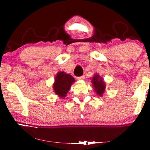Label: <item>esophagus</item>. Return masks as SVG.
<instances>
[{
  "instance_id": "34e87169",
  "label": "esophagus",
  "mask_w": 150,
  "mask_h": 150,
  "mask_svg": "<svg viewBox=\"0 0 150 150\" xmlns=\"http://www.w3.org/2000/svg\"><path fill=\"white\" fill-rule=\"evenodd\" d=\"M77 79L78 80H84L85 79V76H81V77H77Z\"/></svg>"
}]
</instances>
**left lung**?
<instances>
[{"mask_svg":"<svg viewBox=\"0 0 150 150\" xmlns=\"http://www.w3.org/2000/svg\"><path fill=\"white\" fill-rule=\"evenodd\" d=\"M91 82L93 83V87L96 93L98 96H102L106 88V85L103 78H101L98 74H95L93 77Z\"/></svg>","mask_w":150,"mask_h":150,"instance_id":"1","label":"left lung"}]
</instances>
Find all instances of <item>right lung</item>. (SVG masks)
Masks as SVG:
<instances>
[{
  "instance_id": "obj_1",
  "label": "right lung",
  "mask_w": 150,
  "mask_h": 150,
  "mask_svg": "<svg viewBox=\"0 0 150 150\" xmlns=\"http://www.w3.org/2000/svg\"><path fill=\"white\" fill-rule=\"evenodd\" d=\"M75 79L71 75L67 74L64 71L58 72L53 85L55 93L61 98L65 97L72 83L75 82Z\"/></svg>"
}]
</instances>
